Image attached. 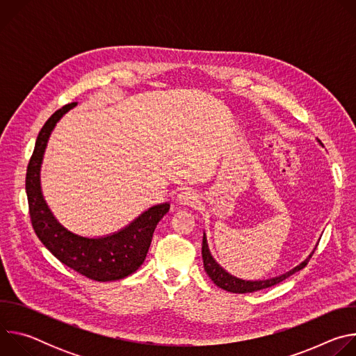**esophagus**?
I'll use <instances>...</instances> for the list:
<instances>
[{
	"label": "esophagus",
	"mask_w": 356,
	"mask_h": 356,
	"mask_svg": "<svg viewBox=\"0 0 356 356\" xmlns=\"http://www.w3.org/2000/svg\"><path fill=\"white\" fill-rule=\"evenodd\" d=\"M177 201L180 206H188V207H194L198 201L197 194L194 193V190L191 188H183L179 194H177Z\"/></svg>",
	"instance_id": "34e87169"
}]
</instances>
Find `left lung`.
<instances>
[{
  "mask_svg": "<svg viewBox=\"0 0 356 356\" xmlns=\"http://www.w3.org/2000/svg\"><path fill=\"white\" fill-rule=\"evenodd\" d=\"M314 253V252H313ZM312 255L304 261L302 264H300L298 266H296L294 269H291L290 272L282 275V276H277V277H273V279H268V280H259V282H249V280H242V279H238L232 275H229L228 272H225L211 257L210 253V249H209V245H207V239H206V235L202 236V248H201V255H202V262H204V270L207 272V275L210 276V279L221 289L227 290V291H231V293H252V291H258V290H262V289H268V287H272L280 282H283L284 279H287L289 276H291L293 273L301 270L304 266H306L310 261V258L313 257Z\"/></svg>",
  "mask_w": 356,
  "mask_h": 356,
  "instance_id": "left-lung-1",
  "label": "left lung"
}]
</instances>
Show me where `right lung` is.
Wrapping results in <instances>:
<instances>
[{
    "label": "right lung",
    "mask_w": 356,
    "mask_h": 356,
    "mask_svg": "<svg viewBox=\"0 0 356 356\" xmlns=\"http://www.w3.org/2000/svg\"><path fill=\"white\" fill-rule=\"evenodd\" d=\"M74 106L76 103H72L58 110L38 135L25 179L31 222L40 242L67 268L97 282L120 280L132 275L143 264L152 235L170 206L163 202L152 207L120 232L104 238L79 236L56 221L42 197L39 170L50 132Z\"/></svg>",
    "instance_id": "add662e5"
}]
</instances>
